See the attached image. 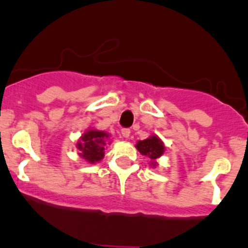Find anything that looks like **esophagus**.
Instances as JSON below:
<instances>
[{"label": "esophagus", "mask_w": 248, "mask_h": 248, "mask_svg": "<svg viewBox=\"0 0 248 248\" xmlns=\"http://www.w3.org/2000/svg\"><path fill=\"white\" fill-rule=\"evenodd\" d=\"M130 129H122V136L124 137V139H127V137L130 136Z\"/></svg>", "instance_id": "obj_1"}]
</instances>
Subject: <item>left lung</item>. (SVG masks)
Instances as JSON below:
<instances>
[{"label": "left lung", "instance_id": "8db88e82", "mask_svg": "<svg viewBox=\"0 0 248 248\" xmlns=\"http://www.w3.org/2000/svg\"><path fill=\"white\" fill-rule=\"evenodd\" d=\"M140 153L144 156H147L150 160V167L155 168L157 166V159L162 156L165 153V144L161 141L159 136L156 135H152L148 139L139 141L137 144L135 145Z\"/></svg>", "mask_w": 248, "mask_h": 248}]
</instances>
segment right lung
<instances>
[{"label": "right lung", "instance_id": "1", "mask_svg": "<svg viewBox=\"0 0 248 248\" xmlns=\"http://www.w3.org/2000/svg\"><path fill=\"white\" fill-rule=\"evenodd\" d=\"M111 135L101 130L89 127L76 143L78 155L88 163H96L104 159L107 140Z\"/></svg>", "mask_w": 248, "mask_h": 248}]
</instances>
